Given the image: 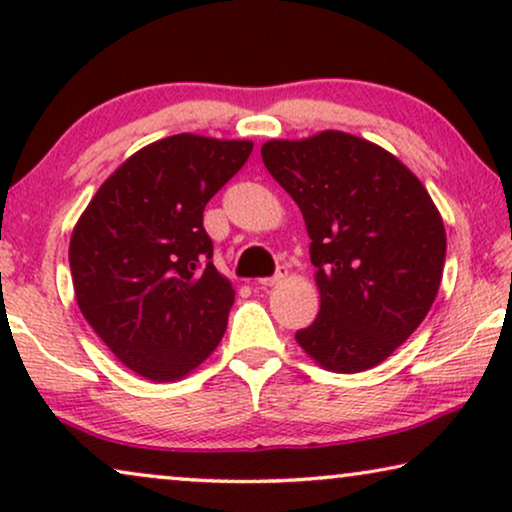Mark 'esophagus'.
Instances as JSON below:
<instances>
[{"label": "esophagus", "mask_w": 512, "mask_h": 512, "mask_svg": "<svg viewBox=\"0 0 512 512\" xmlns=\"http://www.w3.org/2000/svg\"><path fill=\"white\" fill-rule=\"evenodd\" d=\"M284 279H286V270H279L275 277H263V279H258V286H261V289H270V286L282 284Z\"/></svg>", "instance_id": "34e87169"}]
</instances>
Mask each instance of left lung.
Listing matches in <instances>:
<instances>
[{"mask_svg":"<svg viewBox=\"0 0 512 512\" xmlns=\"http://www.w3.org/2000/svg\"><path fill=\"white\" fill-rule=\"evenodd\" d=\"M263 163L310 235L319 314L296 333L324 370L380 366L429 314L443 279V216L394 153L342 130L270 139Z\"/></svg>","mask_w":512,"mask_h":512,"instance_id":"8db88e82","label":"left lung"}]
</instances>
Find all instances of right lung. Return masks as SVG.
Wrapping results in <instances>:
<instances>
[{
  "instance_id": "obj_1",
  "label": "right lung",
  "mask_w": 512,
  "mask_h": 512,
  "mask_svg": "<svg viewBox=\"0 0 512 512\" xmlns=\"http://www.w3.org/2000/svg\"><path fill=\"white\" fill-rule=\"evenodd\" d=\"M254 142L181 132L125 160L69 240L79 310L123 366L151 382L193 373L226 333L235 289L212 263L205 205Z\"/></svg>"
}]
</instances>
